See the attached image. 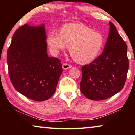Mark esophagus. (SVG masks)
Segmentation results:
<instances>
[{
	"label": "esophagus",
	"instance_id": "34e87169",
	"mask_svg": "<svg viewBox=\"0 0 135 135\" xmlns=\"http://www.w3.org/2000/svg\"><path fill=\"white\" fill-rule=\"evenodd\" d=\"M71 67H72V65L69 64H68V63L64 62L62 64V68H63V69H64V70L69 69V68Z\"/></svg>",
	"mask_w": 135,
	"mask_h": 135
}]
</instances>
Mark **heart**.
Listing matches in <instances>:
<instances>
[{
  "label": "heart",
  "mask_w": 135,
  "mask_h": 135,
  "mask_svg": "<svg viewBox=\"0 0 135 135\" xmlns=\"http://www.w3.org/2000/svg\"><path fill=\"white\" fill-rule=\"evenodd\" d=\"M47 42L54 53L70 47V55L75 61L88 64L99 56L104 47L105 38L100 32L83 24H71L64 26L59 33L56 31L49 33Z\"/></svg>",
  "instance_id": "obj_1"
}]
</instances>
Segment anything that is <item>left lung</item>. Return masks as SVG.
I'll return each mask as SVG.
<instances>
[{
	"mask_svg": "<svg viewBox=\"0 0 135 135\" xmlns=\"http://www.w3.org/2000/svg\"><path fill=\"white\" fill-rule=\"evenodd\" d=\"M104 52L89 64L81 67V92L91 100L107 99L119 92L124 86L129 69L127 45L114 24Z\"/></svg>",
	"mask_w": 135,
	"mask_h": 135,
	"instance_id": "left-lung-1",
	"label": "left lung"
}]
</instances>
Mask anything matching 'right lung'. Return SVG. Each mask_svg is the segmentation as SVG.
<instances>
[{"label":"right lung","instance_id":"add662e5","mask_svg":"<svg viewBox=\"0 0 135 135\" xmlns=\"http://www.w3.org/2000/svg\"><path fill=\"white\" fill-rule=\"evenodd\" d=\"M44 26L20 27L7 51L8 73L13 86L30 99L43 101L56 90L62 72L61 61L47 54Z\"/></svg>","mask_w":135,"mask_h":135}]
</instances>
